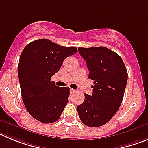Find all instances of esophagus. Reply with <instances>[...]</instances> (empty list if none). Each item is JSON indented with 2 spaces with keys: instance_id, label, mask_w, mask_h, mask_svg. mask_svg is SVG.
Returning a JSON list of instances; mask_svg holds the SVG:
<instances>
[{
  "instance_id": "1",
  "label": "esophagus",
  "mask_w": 148,
  "mask_h": 148,
  "mask_svg": "<svg viewBox=\"0 0 148 148\" xmlns=\"http://www.w3.org/2000/svg\"><path fill=\"white\" fill-rule=\"evenodd\" d=\"M74 92H75V90H73V89H70V93L73 94Z\"/></svg>"
}]
</instances>
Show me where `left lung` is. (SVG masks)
I'll use <instances>...</instances> for the list:
<instances>
[{"mask_svg":"<svg viewBox=\"0 0 148 148\" xmlns=\"http://www.w3.org/2000/svg\"><path fill=\"white\" fill-rule=\"evenodd\" d=\"M86 61L89 78L93 81L92 95L77 107L83 124L91 127L105 125L118 111L127 82V72L121 58L104 47L78 48Z\"/></svg>","mask_w":148,"mask_h":148,"instance_id":"1","label":"left lung"}]
</instances>
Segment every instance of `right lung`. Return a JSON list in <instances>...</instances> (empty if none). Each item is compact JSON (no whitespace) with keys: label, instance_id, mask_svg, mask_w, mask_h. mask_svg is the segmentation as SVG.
<instances>
[{"label":"right lung","instance_id":"1","mask_svg":"<svg viewBox=\"0 0 148 148\" xmlns=\"http://www.w3.org/2000/svg\"><path fill=\"white\" fill-rule=\"evenodd\" d=\"M78 52L48 39L29 43L22 51L18 73L23 102L31 116L45 124L59 119L68 102L69 87L56 85L51 77L60 70L66 57Z\"/></svg>","mask_w":148,"mask_h":148}]
</instances>
